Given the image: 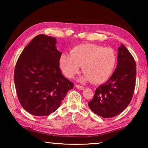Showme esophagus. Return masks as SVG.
<instances>
[{
	"mask_svg": "<svg viewBox=\"0 0 148 148\" xmlns=\"http://www.w3.org/2000/svg\"><path fill=\"white\" fill-rule=\"evenodd\" d=\"M76 87L77 89H84V87L82 86H79V85H76Z\"/></svg>",
	"mask_w": 148,
	"mask_h": 148,
	"instance_id": "obj_1",
	"label": "esophagus"
}]
</instances>
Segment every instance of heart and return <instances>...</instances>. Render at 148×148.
<instances>
[{
	"label": "heart",
	"mask_w": 148,
	"mask_h": 148,
	"mask_svg": "<svg viewBox=\"0 0 148 148\" xmlns=\"http://www.w3.org/2000/svg\"><path fill=\"white\" fill-rule=\"evenodd\" d=\"M60 68L65 76L72 78L82 66L85 73L82 79L94 84L106 82L116 64V55L110 47L94 44H85L74 47L71 55L62 53L59 60Z\"/></svg>",
	"instance_id": "b5f03b06"
}]
</instances>
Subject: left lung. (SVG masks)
Instances as JSON below:
<instances>
[{"label": "left lung", "instance_id": "1", "mask_svg": "<svg viewBox=\"0 0 148 148\" xmlns=\"http://www.w3.org/2000/svg\"><path fill=\"white\" fill-rule=\"evenodd\" d=\"M136 64L123 44L118 48L117 64L110 78L95 90L88 106L104 118L116 116L131 102L136 86Z\"/></svg>", "mask_w": 148, "mask_h": 148}]
</instances>
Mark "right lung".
I'll return each instance as SVG.
<instances>
[{
	"label": "right lung",
	"mask_w": 148,
	"mask_h": 148,
	"mask_svg": "<svg viewBox=\"0 0 148 148\" xmlns=\"http://www.w3.org/2000/svg\"><path fill=\"white\" fill-rule=\"evenodd\" d=\"M56 38L39 34L25 47L14 70L17 98L23 108L33 116H47L56 111L74 84L59 68L61 52Z\"/></svg>",
	"instance_id": "1"
}]
</instances>
